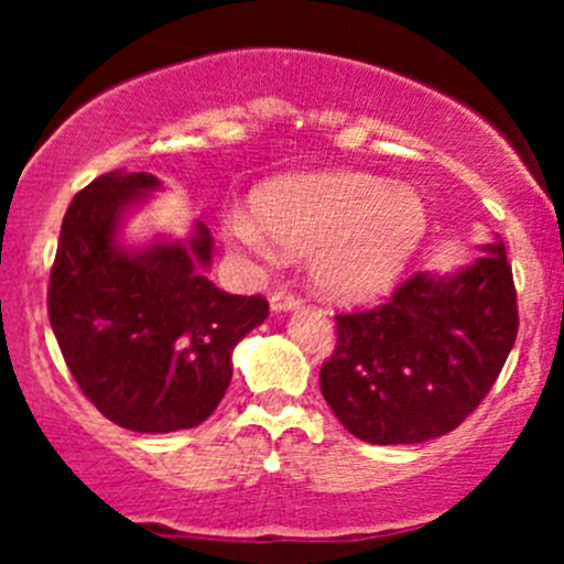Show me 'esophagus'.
<instances>
[{"label":"esophagus","mask_w":564,"mask_h":564,"mask_svg":"<svg viewBox=\"0 0 564 564\" xmlns=\"http://www.w3.org/2000/svg\"><path fill=\"white\" fill-rule=\"evenodd\" d=\"M302 304V296L291 294L286 289H278L273 296H270V307H273V313H289V310H300Z\"/></svg>","instance_id":"34e87169"}]
</instances>
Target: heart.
I'll return each instance as SVG.
<instances>
[{"label": "heart", "instance_id": "heart-1", "mask_svg": "<svg viewBox=\"0 0 564 564\" xmlns=\"http://www.w3.org/2000/svg\"><path fill=\"white\" fill-rule=\"evenodd\" d=\"M254 217L230 219L238 246L268 254L313 251L310 275L326 296L366 302L403 275L426 232L424 198L366 172L291 174L254 196Z\"/></svg>", "mask_w": 564, "mask_h": 564}]
</instances>
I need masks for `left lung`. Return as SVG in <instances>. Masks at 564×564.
<instances>
[{
  "label": "left lung",
  "instance_id": "8db88e82",
  "mask_svg": "<svg viewBox=\"0 0 564 564\" xmlns=\"http://www.w3.org/2000/svg\"><path fill=\"white\" fill-rule=\"evenodd\" d=\"M482 249L456 273H416L390 302L336 315L321 392L355 437L426 443L456 430L496 384L520 318L503 241Z\"/></svg>",
  "mask_w": 564,
  "mask_h": 564
}]
</instances>
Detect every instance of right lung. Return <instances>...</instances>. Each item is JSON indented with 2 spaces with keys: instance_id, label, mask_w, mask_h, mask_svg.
Segmentation results:
<instances>
[{
  "instance_id": "add662e5",
  "label": "right lung",
  "mask_w": 564,
  "mask_h": 564,
  "mask_svg": "<svg viewBox=\"0 0 564 564\" xmlns=\"http://www.w3.org/2000/svg\"><path fill=\"white\" fill-rule=\"evenodd\" d=\"M161 183L108 172L70 200L47 289L57 345L87 400L132 432L191 430L215 413L232 379V349L268 318L264 296H238L206 278L212 232L129 249L132 206Z\"/></svg>"
}]
</instances>
